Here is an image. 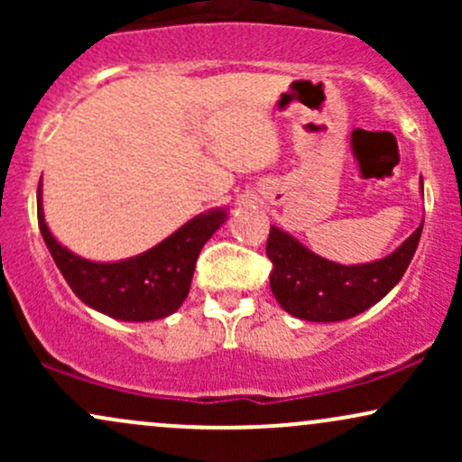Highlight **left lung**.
Returning a JSON list of instances; mask_svg holds the SVG:
<instances>
[{
	"instance_id": "obj_1",
	"label": "left lung",
	"mask_w": 462,
	"mask_h": 462,
	"mask_svg": "<svg viewBox=\"0 0 462 462\" xmlns=\"http://www.w3.org/2000/svg\"><path fill=\"white\" fill-rule=\"evenodd\" d=\"M423 193V180L421 182ZM423 224L389 256L374 263L341 264L310 252L289 232L272 226L267 256L269 284L278 304L304 321H343L360 315L400 282L419 245Z\"/></svg>"
}]
</instances>
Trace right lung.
Segmentation results:
<instances>
[{
	"label": "right lung",
	"instance_id": "right-lung-1",
	"mask_svg": "<svg viewBox=\"0 0 462 462\" xmlns=\"http://www.w3.org/2000/svg\"><path fill=\"white\" fill-rule=\"evenodd\" d=\"M36 206L45 245L73 293L93 310L119 321H153L173 315L187 300L201 247L227 219L226 208L208 210L139 256L95 263L73 254L51 235L45 224L41 182Z\"/></svg>",
	"mask_w": 462,
	"mask_h": 462
}]
</instances>
